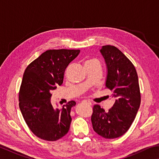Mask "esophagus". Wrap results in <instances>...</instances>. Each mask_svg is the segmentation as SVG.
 Instances as JSON below:
<instances>
[{
    "instance_id": "1",
    "label": "esophagus",
    "mask_w": 159,
    "mask_h": 159,
    "mask_svg": "<svg viewBox=\"0 0 159 159\" xmlns=\"http://www.w3.org/2000/svg\"><path fill=\"white\" fill-rule=\"evenodd\" d=\"M82 103L83 104H88V105H91V104H92L91 102L89 101V100H83Z\"/></svg>"
}]
</instances>
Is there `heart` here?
Wrapping results in <instances>:
<instances>
[{
	"label": "heart",
	"instance_id": "1",
	"mask_svg": "<svg viewBox=\"0 0 159 159\" xmlns=\"http://www.w3.org/2000/svg\"><path fill=\"white\" fill-rule=\"evenodd\" d=\"M85 66H88V65H94V64H99V61L96 59L94 58H90V59H88L86 60L84 62Z\"/></svg>",
	"mask_w": 159,
	"mask_h": 159
}]
</instances>
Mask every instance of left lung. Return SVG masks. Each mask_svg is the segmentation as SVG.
Listing matches in <instances>:
<instances>
[{"label":"left lung","mask_w":159,"mask_h":159,"mask_svg":"<svg viewBox=\"0 0 159 159\" xmlns=\"http://www.w3.org/2000/svg\"><path fill=\"white\" fill-rule=\"evenodd\" d=\"M100 52L107 67L106 88L112 91L116 101L108 111L94 105L91 121L99 135L114 139L124 134L134 121L140 106V90L136 69L121 51L107 45Z\"/></svg>","instance_id":"1"}]
</instances>
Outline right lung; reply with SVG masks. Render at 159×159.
<instances>
[{
    "label": "right lung",
    "instance_id": "add662e5",
    "mask_svg": "<svg viewBox=\"0 0 159 159\" xmlns=\"http://www.w3.org/2000/svg\"><path fill=\"white\" fill-rule=\"evenodd\" d=\"M80 50H49L42 53L25 69L19 92V107L29 128L38 138L56 141L68 133L70 116L76 102L62 109H54L51 96L63 83L64 71Z\"/></svg>",
    "mask_w": 159,
    "mask_h": 159
}]
</instances>
